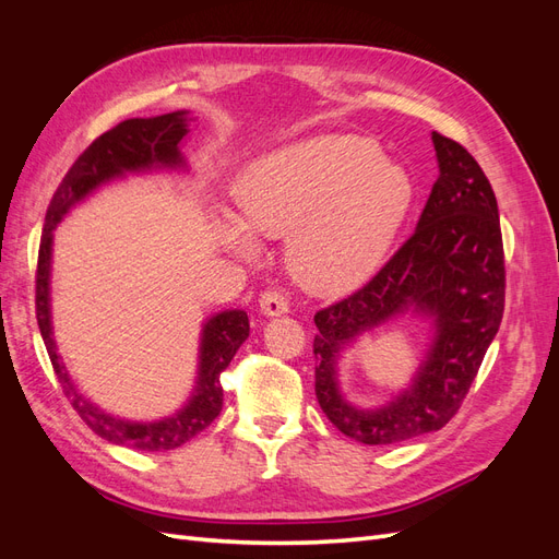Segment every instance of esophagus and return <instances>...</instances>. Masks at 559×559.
<instances>
[{
    "label": "esophagus",
    "instance_id": "obj_1",
    "mask_svg": "<svg viewBox=\"0 0 559 559\" xmlns=\"http://www.w3.org/2000/svg\"><path fill=\"white\" fill-rule=\"evenodd\" d=\"M259 310L265 317H282V314L289 312V300H286V296L282 292L270 289V292L261 294Z\"/></svg>",
    "mask_w": 559,
    "mask_h": 559
}]
</instances>
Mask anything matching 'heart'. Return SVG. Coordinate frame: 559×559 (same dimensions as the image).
Segmentation results:
<instances>
[{
	"mask_svg": "<svg viewBox=\"0 0 559 559\" xmlns=\"http://www.w3.org/2000/svg\"><path fill=\"white\" fill-rule=\"evenodd\" d=\"M405 167L376 140L317 132L251 158L235 177L240 218L216 222L218 240L257 259V235L284 238L294 277L317 294H345L378 270L413 205Z\"/></svg>",
	"mask_w": 559,
	"mask_h": 559,
	"instance_id": "b5f03b06",
	"label": "heart"
}]
</instances>
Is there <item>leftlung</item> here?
I'll return each mask as SVG.
<instances>
[{"label":"left lung","instance_id":"8db88e82","mask_svg":"<svg viewBox=\"0 0 559 559\" xmlns=\"http://www.w3.org/2000/svg\"><path fill=\"white\" fill-rule=\"evenodd\" d=\"M438 179L415 233L364 289L314 314V392L321 411L364 445L445 427L460 411L503 317V242L492 186L468 151L431 132ZM403 313L427 318L432 343L412 384L378 409L352 406L336 361L364 332Z\"/></svg>","mask_w":559,"mask_h":559}]
</instances>
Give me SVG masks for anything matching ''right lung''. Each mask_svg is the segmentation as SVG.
<instances>
[{
  "mask_svg": "<svg viewBox=\"0 0 559 559\" xmlns=\"http://www.w3.org/2000/svg\"><path fill=\"white\" fill-rule=\"evenodd\" d=\"M189 134V111H173L151 118H130L118 123L83 151L70 173L60 181L46 210V224L37 263V321L46 352L53 364L64 396L70 399L79 417L105 441L144 452H165L189 443L193 436L207 429L222 413L224 389L218 378L228 368L235 352L247 341L249 317L245 310H224L212 314L200 333L198 378L181 408L170 417L154 421H132L116 417L83 396L70 370L64 368L50 321V259H53V230L79 202L93 195L99 186L128 175L158 170H186L181 142Z\"/></svg>",
  "mask_w": 559,
  "mask_h": 559,
  "instance_id": "obj_1",
  "label": "right lung"
}]
</instances>
